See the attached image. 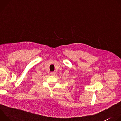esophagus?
<instances>
[{"instance_id":"obj_1","label":"esophagus","mask_w":121,"mask_h":121,"mask_svg":"<svg viewBox=\"0 0 121 121\" xmlns=\"http://www.w3.org/2000/svg\"><path fill=\"white\" fill-rule=\"evenodd\" d=\"M50 74H51V75H52V76H55V74H56V73H55V72H51Z\"/></svg>"}]
</instances>
